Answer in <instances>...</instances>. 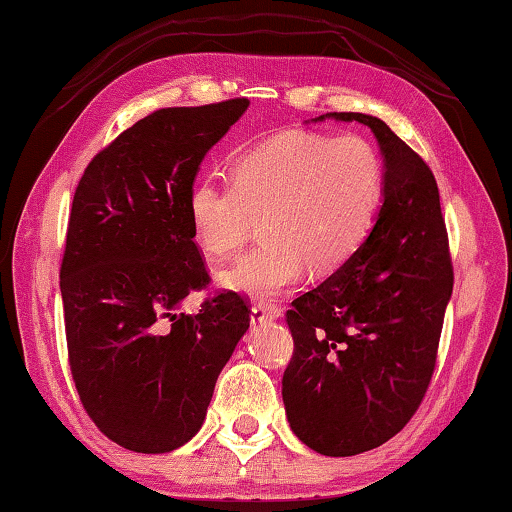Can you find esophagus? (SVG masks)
<instances>
[{"mask_svg": "<svg viewBox=\"0 0 512 512\" xmlns=\"http://www.w3.org/2000/svg\"><path fill=\"white\" fill-rule=\"evenodd\" d=\"M282 311L277 307H268V305H253V309H250V320L253 323H266V320H277L280 318Z\"/></svg>", "mask_w": 512, "mask_h": 512, "instance_id": "obj_1", "label": "esophagus"}]
</instances>
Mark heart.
I'll return each instance as SVG.
<instances>
[{"instance_id":"heart-1","label":"heart","mask_w":512,"mask_h":512,"mask_svg":"<svg viewBox=\"0 0 512 512\" xmlns=\"http://www.w3.org/2000/svg\"><path fill=\"white\" fill-rule=\"evenodd\" d=\"M384 187V164L363 137L293 131L241 151L228 180L196 178L187 219L210 257L235 253L262 219L264 244L223 271L221 284L271 300L305 268L329 275L348 264L375 225Z\"/></svg>"}]
</instances>
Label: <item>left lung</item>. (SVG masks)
Segmentation results:
<instances>
[{
    "label": "left lung",
    "instance_id": "8db88e82",
    "mask_svg": "<svg viewBox=\"0 0 512 512\" xmlns=\"http://www.w3.org/2000/svg\"><path fill=\"white\" fill-rule=\"evenodd\" d=\"M375 133L386 167L375 228L348 264L291 302L282 377L289 424L325 456H354L400 433L424 400L454 289L436 178L384 121L327 112Z\"/></svg>",
    "mask_w": 512,
    "mask_h": 512
}]
</instances>
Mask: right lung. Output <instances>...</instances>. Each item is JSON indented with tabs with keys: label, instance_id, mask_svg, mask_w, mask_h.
<instances>
[{
	"label": "right lung",
	"instance_id": "right-lung-1",
	"mask_svg": "<svg viewBox=\"0 0 512 512\" xmlns=\"http://www.w3.org/2000/svg\"><path fill=\"white\" fill-rule=\"evenodd\" d=\"M248 99L160 108L94 155L69 212L60 293L81 404L103 436L164 454L201 429L219 372L250 325L235 291L180 300L210 284L187 219L205 153Z\"/></svg>",
	"mask_w": 512,
	"mask_h": 512
}]
</instances>
